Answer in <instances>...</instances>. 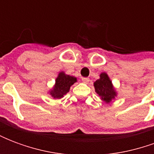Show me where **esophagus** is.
Listing matches in <instances>:
<instances>
[{"label": "esophagus", "instance_id": "esophagus-1", "mask_svg": "<svg viewBox=\"0 0 154 154\" xmlns=\"http://www.w3.org/2000/svg\"><path fill=\"white\" fill-rule=\"evenodd\" d=\"M82 82H84V83H88L90 79H89L88 77H82Z\"/></svg>", "mask_w": 154, "mask_h": 154}]
</instances>
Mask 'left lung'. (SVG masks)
Segmentation results:
<instances>
[{
  "instance_id": "1",
  "label": "left lung",
  "mask_w": 154,
  "mask_h": 154,
  "mask_svg": "<svg viewBox=\"0 0 154 154\" xmlns=\"http://www.w3.org/2000/svg\"><path fill=\"white\" fill-rule=\"evenodd\" d=\"M93 86L100 100L106 104H110L117 97V91L106 72H101L100 78L94 82Z\"/></svg>"
}]
</instances>
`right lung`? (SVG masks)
Masks as SVG:
<instances>
[{"instance_id":"add662e5","label":"right lung","mask_w":154,"mask_h":154,"mask_svg":"<svg viewBox=\"0 0 154 154\" xmlns=\"http://www.w3.org/2000/svg\"><path fill=\"white\" fill-rule=\"evenodd\" d=\"M77 82V77L67 75L62 71L57 74L54 87L48 91V93L54 99H62L70 91V87Z\"/></svg>"}]
</instances>
